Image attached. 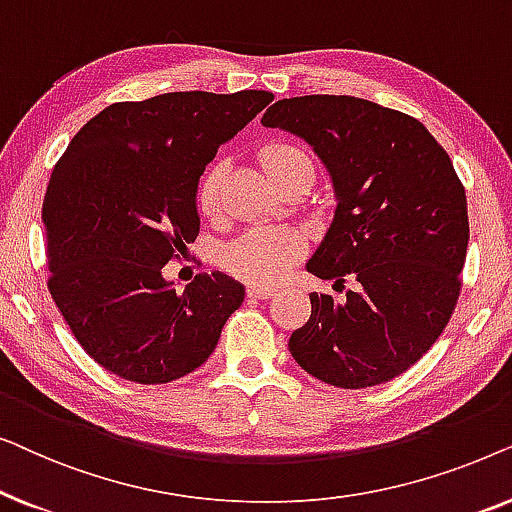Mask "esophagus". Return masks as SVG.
I'll use <instances>...</instances> for the list:
<instances>
[{
    "label": "esophagus",
    "instance_id": "34e87169",
    "mask_svg": "<svg viewBox=\"0 0 512 512\" xmlns=\"http://www.w3.org/2000/svg\"><path fill=\"white\" fill-rule=\"evenodd\" d=\"M247 296H249V298L265 300V298L275 296V289H270V286H263V284H249V286H247Z\"/></svg>",
    "mask_w": 512,
    "mask_h": 512
}]
</instances>
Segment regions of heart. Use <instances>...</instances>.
Listing matches in <instances>:
<instances>
[{
  "label": "heart",
  "instance_id": "obj_1",
  "mask_svg": "<svg viewBox=\"0 0 512 512\" xmlns=\"http://www.w3.org/2000/svg\"><path fill=\"white\" fill-rule=\"evenodd\" d=\"M305 158L303 151L293 149V146L279 144L265 151L263 165L272 177L291 160ZM226 163H214L205 172L198 188V205L200 212L207 216H216L223 207V184H226ZM300 242L298 237L284 230H251L242 235L226 249L223 263L230 272L240 275L251 282L272 284L291 268V263L298 258Z\"/></svg>",
  "mask_w": 512,
  "mask_h": 512
}]
</instances>
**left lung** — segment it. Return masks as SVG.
Here are the masks:
<instances>
[{
  "label": "left lung",
  "mask_w": 512,
  "mask_h": 512,
  "mask_svg": "<svg viewBox=\"0 0 512 512\" xmlns=\"http://www.w3.org/2000/svg\"><path fill=\"white\" fill-rule=\"evenodd\" d=\"M261 123L305 139L331 174L338 207L307 272L354 282L342 303L310 293L291 356L340 389L394 380L429 352L459 300L468 209L450 156L417 118L361 97L279 100Z\"/></svg>",
  "instance_id": "obj_1"
}]
</instances>
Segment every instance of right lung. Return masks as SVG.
<instances>
[{"label": "right lung", "instance_id": "obj_1", "mask_svg": "<svg viewBox=\"0 0 512 512\" xmlns=\"http://www.w3.org/2000/svg\"><path fill=\"white\" fill-rule=\"evenodd\" d=\"M272 100L268 90H191L116 102L62 153L41 207L48 291L109 373L165 384L214 352L244 286L202 272L179 293L163 268L198 237L205 167Z\"/></svg>", "mask_w": 512, "mask_h": 512}]
</instances>
